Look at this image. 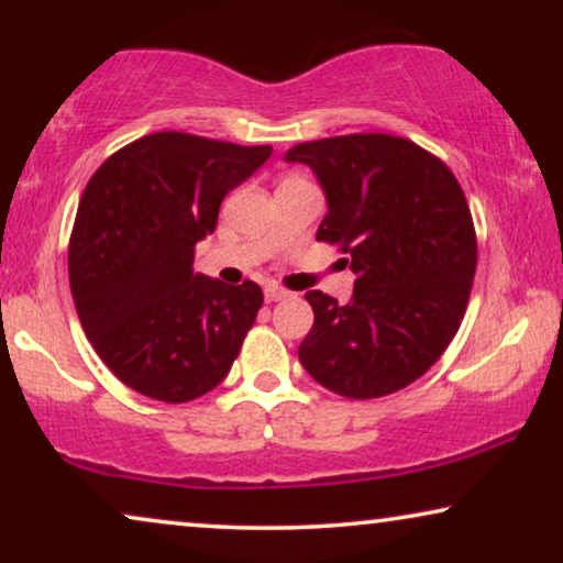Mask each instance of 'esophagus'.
<instances>
[{"mask_svg":"<svg viewBox=\"0 0 563 563\" xmlns=\"http://www.w3.org/2000/svg\"><path fill=\"white\" fill-rule=\"evenodd\" d=\"M264 297H266V302H279V299H284V297H289V291H284L282 287H266V291H264Z\"/></svg>","mask_w":563,"mask_h":563,"instance_id":"34e87169","label":"esophagus"}]
</instances>
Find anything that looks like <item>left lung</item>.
Returning a JSON list of instances; mask_svg holds the SVG:
<instances>
[{
    "label": "left lung",
    "mask_w": 563,
    "mask_h": 563,
    "mask_svg": "<svg viewBox=\"0 0 563 563\" xmlns=\"http://www.w3.org/2000/svg\"><path fill=\"white\" fill-rule=\"evenodd\" d=\"M312 168L328 199L318 241L356 274L345 305L312 289L299 343L307 374L335 395L384 397L420 379L464 320L476 272L472 212L451 168L405 137L338 135L284 156Z\"/></svg>",
    "instance_id": "obj_1"
}]
</instances>
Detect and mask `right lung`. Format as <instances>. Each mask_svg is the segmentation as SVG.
Returning <instances> with one entry per match:
<instances>
[{"label": "right lung", "instance_id": "obj_1", "mask_svg": "<svg viewBox=\"0 0 563 563\" xmlns=\"http://www.w3.org/2000/svg\"><path fill=\"white\" fill-rule=\"evenodd\" d=\"M268 156V145L153 133L89 179L68 282L89 343L130 389L176 405L228 376L264 291L195 274V245L218 225L228 191Z\"/></svg>", "mask_w": 563, "mask_h": 563}]
</instances>
